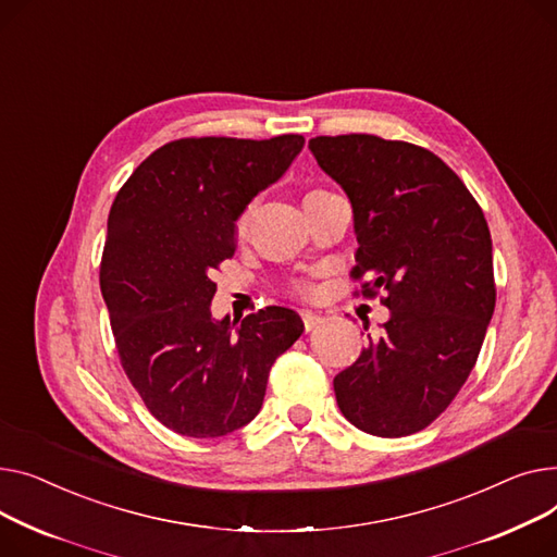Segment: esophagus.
<instances>
[{
    "label": "esophagus",
    "instance_id": "1",
    "mask_svg": "<svg viewBox=\"0 0 557 557\" xmlns=\"http://www.w3.org/2000/svg\"><path fill=\"white\" fill-rule=\"evenodd\" d=\"M301 319H304V325H306L308 333H310L312 329H317V325L323 321V317L317 314V312H312V310H304V312H301Z\"/></svg>",
    "mask_w": 557,
    "mask_h": 557
}]
</instances>
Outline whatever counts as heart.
<instances>
[{
	"label": "heart",
	"mask_w": 557,
	"mask_h": 557,
	"mask_svg": "<svg viewBox=\"0 0 557 557\" xmlns=\"http://www.w3.org/2000/svg\"><path fill=\"white\" fill-rule=\"evenodd\" d=\"M312 193H317V190H312ZM308 195H310V193H308ZM249 220H251V207L245 209V211L238 215V220H236V232H238V234H245V232H247Z\"/></svg>",
	"instance_id": "b5f03b06"
}]
</instances>
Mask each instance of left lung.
<instances>
[{
  "label": "left lung",
  "mask_w": 557,
  "mask_h": 557,
  "mask_svg": "<svg viewBox=\"0 0 557 557\" xmlns=\"http://www.w3.org/2000/svg\"><path fill=\"white\" fill-rule=\"evenodd\" d=\"M308 148L350 200L352 276L369 274L362 294L384 289L391 310L382 333L335 375L337 405L367 434H416L459 394L493 319L487 222L459 175L420 146L339 135Z\"/></svg>",
  "instance_id": "obj_1"
}]
</instances>
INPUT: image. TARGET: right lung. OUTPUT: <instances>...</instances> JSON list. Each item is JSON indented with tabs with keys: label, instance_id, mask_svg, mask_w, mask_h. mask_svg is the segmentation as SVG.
<instances>
[{
	"label": "right lung",
	"instance_id": "add662e5",
	"mask_svg": "<svg viewBox=\"0 0 557 557\" xmlns=\"http://www.w3.org/2000/svg\"><path fill=\"white\" fill-rule=\"evenodd\" d=\"M304 144L177 139L116 193L101 292L121 367L148 411L182 436L218 438L251 422L276 357L304 333L301 317L281 306L240 323L211 317V272L236 251L238 215Z\"/></svg>",
	"mask_w": 557,
	"mask_h": 557
}]
</instances>
